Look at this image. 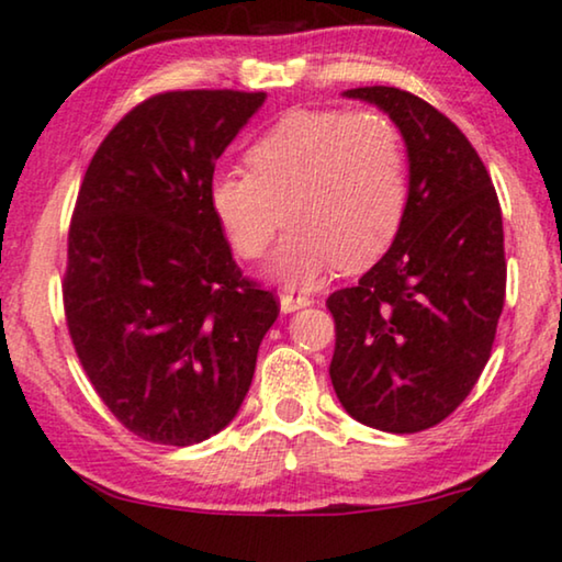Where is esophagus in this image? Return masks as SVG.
Instances as JSON below:
<instances>
[{"label": "esophagus", "mask_w": 562, "mask_h": 562, "mask_svg": "<svg viewBox=\"0 0 562 562\" xmlns=\"http://www.w3.org/2000/svg\"><path fill=\"white\" fill-rule=\"evenodd\" d=\"M313 301L308 295H293V293H282L280 295V308L282 313H293V311H301L305 305H311Z\"/></svg>", "instance_id": "1"}]
</instances>
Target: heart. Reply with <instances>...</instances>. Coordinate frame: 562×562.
I'll use <instances>...</instances> for the list:
<instances>
[{"mask_svg":"<svg viewBox=\"0 0 562 562\" xmlns=\"http://www.w3.org/2000/svg\"><path fill=\"white\" fill-rule=\"evenodd\" d=\"M246 167L215 171L207 203L241 259H259L285 218L269 272L288 288L372 267L406 221V151L380 112H288L249 146Z\"/></svg>","mask_w":562,"mask_h":562,"instance_id":"1","label":"heart"}]
</instances>
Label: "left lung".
<instances>
[{
    "label": "left lung",
    "instance_id": "left-lung-1",
    "mask_svg": "<svg viewBox=\"0 0 562 562\" xmlns=\"http://www.w3.org/2000/svg\"><path fill=\"white\" fill-rule=\"evenodd\" d=\"M408 151V211L395 244L355 288L328 295V375L359 424L393 434L437 426L468 398L491 357L506 297L504 223L481 156L422 97L359 87Z\"/></svg>",
    "mask_w": 562,
    "mask_h": 562
}]
</instances>
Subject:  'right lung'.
I'll list each match as a JSON object with an SVG mask.
<instances>
[{
  "instance_id": "add662e5",
  "label": "right lung",
  "mask_w": 562,
  "mask_h": 562,
  "mask_svg": "<svg viewBox=\"0 0 562 562\" xmlns=\"http://www.w3.org/2000/svg\"><path fill=\"white\" fill-rule=\"evenodd\" d=\"M265 92L187 89L136 104L89 161L64 311L104 406L156 445L234 422L280 303L241 274L207 203L215 161Z\"/></svg>"
}]
</instances>
